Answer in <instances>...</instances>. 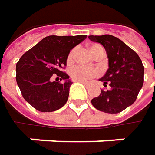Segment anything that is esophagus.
Listing matches in <instances>:
<instances>
[{
  "label": "esophagus",
  "mask_w": 155,
  "mask_h": 155,
  "mask_svg": "<svg viewBox=\"0 0 155 155\" xmlns=\"http://www.w3.org/2000/svg\"><path fill=\"white\" fill-rule=\"evenodd\" d=\"M82 84H84V85H88V82H86V81H81Z\"/></svg>",
  "instance_id": "1"
}]
</instances>
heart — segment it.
<instances>
[{
	"instance_id": "heart-1",
	"label": "heart",
	"mask_w": 155,
	"mask_h": 155,
	"mask_svg": "<svg viewBox=\"0 0 155 155\" xmlns=\"http://www.w3.org/2000/svg\"><path fill=\"white\" fill-rule=\"evenodd\" d=\"M101 50H103V48L99 45H93L91 47V51L94 56ZM74 52H75V50L73 49L69 53V54L67 56V64H71L73 62L74 56ZM69 74L72 79H74L75 81H85L91 78L95 77L96 75H98V71L94 68H87V67H84L81 65H75V66H73L69 70Z\"/></svg>"
}]
</instances>
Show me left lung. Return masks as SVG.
<instances>
[{
	"instance_id": "1",
	"label": "left lung",
	"mask_w": 155,
	"mask_h": 155,
	"mask_svg": "<svg viewBox=\"0 0 155 155\" xmlns=\"http://www.w3.org/2000/svg\"><path fill=\"white\" fill-rule=\"evenodd\" d=\"M89 39L101 44L106 50L108 69L100 81L104 87H110L101 90V94L91 100V104L105 113H119L136 101L143 87V63L133 49L114 36H89Z\"/></svg>"
}]
</instances>
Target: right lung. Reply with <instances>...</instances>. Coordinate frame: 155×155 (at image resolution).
Here are the masks:
<instances>
[{
  "mask_svg": "<svg viewBox=\"0 0 155 155\" xmlns=\"http://www.w3.org/2000/svg\"><path fill=\"white\" fill-rule=\"evenodd\" d=\"M86 38L84 35L48 36L19 58L16 64L17 84L33 108L52 112L64 106L73 82L62 69L66 66L70 51ZM54 76L58 77L55 81H52Z\"/></svg>",
  "mask_w": 155,
  "mask_h": 155,
  "instance_id": "obj_1",
  "label": "right lung"
}]
</instances>
